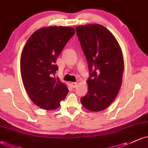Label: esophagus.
<instances>
[{
  "instance_id": "esophagus-1",
  "label": "esophagus",
  "mask_w": 148,
  "mask_h": 148,
  "mask_svg": "<svg viewBox=\"0 0 148 148\" xmlns=\"http://www.w3.org/2000/svg\"><path fill=\"white\" fill-rule=\"evenodd\" d=\"M71 85H72V87H73V88H75V87H77V82H71Z\"/></svg>"
}]
</instances>
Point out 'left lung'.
Here are the masks:
<instances>
[{
  "label": "left lung",
  "mask_w": 148,
  "mask_h": 148,
  "mask_svg": "<svg viewBox=\"0 0 148 148\" xmlns=\"http://www.w3.org/2000/svg\"><path fill=\"white\" fill-rule=\"evenodd\" d=\"M76 33L88 63V91L81 98L82 106L91 112L106 109L121 86L123 57L112 33L101 25L76 27Z\"/></svg>",
  "instance_id": "obj_1"
}]
</instances>
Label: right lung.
<instances>
[{
	"label": "right lung",
	"instance_id": "obj_1",
	"mask_svg": "<svg viewBox=\"0 0 148 148\" xmlns=\"http://www.w3.org/2000/svg\"><path fill=\"white\" fill-rule=\"evenodd\" d=\"M74 34L69 27L41 28L24 47L20 58L23 85L32 101L43 109H56L68 92L67 86L55 77L56 61Z\"/></svg>",
	"mask_w": 148,
	"mask_h": 148
}]
</instances>
